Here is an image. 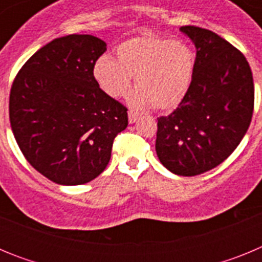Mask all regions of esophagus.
Returning <instances> with one entry per match:
<instances>
[{
  "label": "esophagus",
  "instance_id": "34e87169",
  "mask_svg": "<svg viewBox=\"0 0 262 262\" xmlns=\"http://www.w3.org/2000/svg\"><path fill=\"white\" fill-rule=\"evenodd\" d=\"M138 118H139V113H136V111H134V110L128 111V122H129V123H135L136 120H138Z\"/></svg>",
  "mask_w": 262,
  "mask_h": 262
}]
</instances>
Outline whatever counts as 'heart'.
Returning a JSON list of instances; mask_svg holds the SVG:
<instances>
[{
	"label": "heart",
	"instance_id": "heart-1",
	"mask_svg": "<svg viewBox=\"0 0 262 262\" xmlns=\"http://www.w3.org/2000/svg\"><path fill=\"white\" fill-rule=\"evenodd\" d=\"M117 57H99L93 76L98 86L113 98L126 94L135 76L138 89L128 97L133 107H177L193 82L196 56L184 41L155 35L136 36L118 46Z\"/></svg>",
	"mask_w": 262,
	"mask_h": 262
}]
</instances>
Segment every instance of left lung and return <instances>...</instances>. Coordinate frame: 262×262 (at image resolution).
Listing matches in <instances>:
<instances>
[{"label": "left lung", "instance_id": "left-lung-1", "mask_svg": "<svg viewBox=\"0 0 262 262\" xmlns=\"http://www.w3.org/2000/svg\"><path fill=\"white\" fill-rule=\"evenodd\" d=\"M196 48L191 86L178 107L157 118L156 154L178 176H198L222 164L252 120L254 85L245 56L210 30L182 26Z\"/></svg>", "mask_w": 262, "mask_h": 262}]
</instances>
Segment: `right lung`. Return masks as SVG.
Instances as JSON below:
<instances>
[{
    "instance_id": "add662e5",
    "label": "right lung",
    "mask_w": 262,
    "mask_h": 262,
    "mask_svg": "<svg viewBox=\"0 0 262 262\" xmlns=\"http://www.w3.org/2000/svg\"><path fill=\"white\" fill-rule=\"evenodd\" d=\"M106 43L93 35L53 39L15 76L9 99L14 138L40 174L59 185L98 177L115 136L128 124L127 108L93 76Z\"/></svg>"
}]
</instances>
